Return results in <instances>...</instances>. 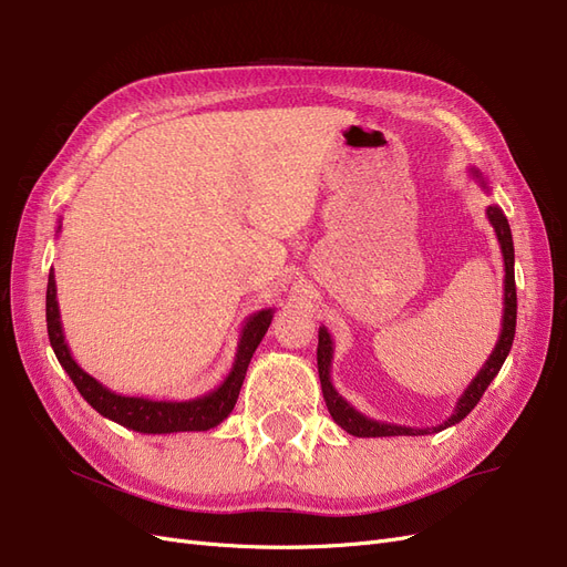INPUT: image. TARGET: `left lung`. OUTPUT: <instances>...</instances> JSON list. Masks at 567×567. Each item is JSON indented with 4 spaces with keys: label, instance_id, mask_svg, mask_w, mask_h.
I'll use <instances>...</instances> for the list:
<instances>
[{
    "label": "left lung",
    "instance_id": "obj_1",
    "mask_svg": "<svg viewBox=\"0 0 567 567\" xmlns=\"http://www.w3.org/2000/svg\"><path fill=\"white\" fill-rule=\"evenodd\" d=\"M471 174L480 181V185L484 187V192H488L484 178L477 168H471ZM486 217L491 227L496 231V238L501 243V252H503V261H505V308H503V329L498 336V342L494 352L488 354V359L484 361V365L480 368V373L473 378V382L465 386V391L461 393V399L456 401V408L452 412V416L447 422H442L437 426H426V429H412V426H399V424H386V422H378L365 416L363 412H359L352 403L344 401L340 393L336 391L333 382H331V359H333V340L331 333L327 331V327H319V342H317V371H319V382H322V393L327 408L333 416V422L348 431L350 435L357 437H389V435H429V433H440L454 424H458L461 420H465L471 410L480 403L482 393L486 391V386L491 384L498 375V371L503 368L509 350H512V340H514V329H516V285H514V243H512V231H509V223L505 213L491 204L486 208Z\"/></svg>",
    "mask_w": 567,
    "mask_h": 567
}]
</instances>
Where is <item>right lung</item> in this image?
I'll return each instance as SVG.
<instances>
[{"mask_svg":"<svg viewBox=\"0 0 567 567\" xmlns=\"http://www.w3.org/2000/svg\"><path fill=\"white\" fill-rule=\"evenodd\" d=\"M60 229L62 225L58 227V234ZM274 312L276 308H264L248 317V322H245L238 338V350L234 357L231 371L217 389L189 401H153L145 396H122V393H115L109 386H104L100 380H94L76 361H73L69 344L64 340V331H62L53 268L51 274H48V289H45L48 338H51L53 352L60 365L64 368L71 382L76 384L81 396L102 416H106V420L147 435L181 433V431H210L217 424H223L238 401V393H240L245 373H248L250 359L259 348L261 338L266 336L270 319H274Z\"/></svg>","mask_w":567,"mask_h":567,"instance_id":"obj_1","label":"right lung"}]
</instances>
